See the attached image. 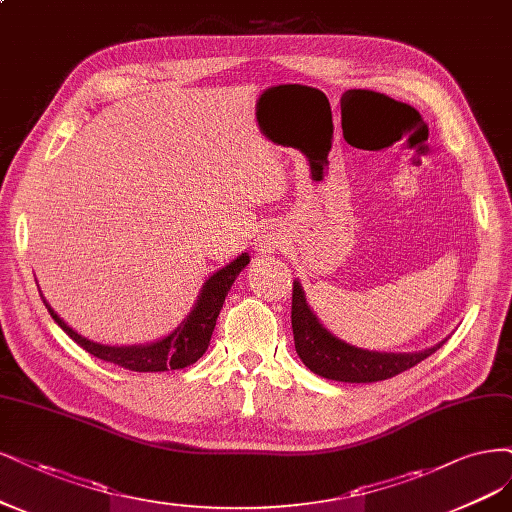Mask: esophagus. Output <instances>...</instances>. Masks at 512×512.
Segmentation results:
<instances>
[{"label":"esophagus","mask_w":512,"mask_h":512,"mask_svg":"<svg viewBox=\"0 0 512 512\" xmlns=\"http://www.w3.org/2000/svg\"><path fill=\"white\" fill-rule=\"evenodd\" d=\"M275 245H277V235L271 233V231H267V233H264V235L260 237V245H258V248H260L262 252H271V250L275 248Z\"/></svg>","instance_id":"esophagus-1"}]
</instances>
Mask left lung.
<instances>
[{"label":"left lung","mask_w":512,"mask_h":512,"mask_svg":"<svg viewBox=\"0 0 512 512\" xmlns=\"http://www.w3.org/2000/svg\"><path fill=\"white\" fill-rule=\"evenodd\" d=\"M292 332L296 354L311 373L332 381L347 383H373L392 379L404 370L413 368L421 360L432 356L443 345L438 343L417 354H379V351L358 349L347 345L317 322L313 311L307 307L305 292L298 281L292 286Z\"/></svg>","instance_id":"1"}]
</instances>
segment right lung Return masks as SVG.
<instances>
[{
  "label": "right lung",
  "instance_id": "obj_1",
  "mask_svg": "<svg viewBox=\"0 0 512 512\" xmlns=\"http://www.w3.org/2000/svg\"><path fill=\"white\" fill-rule=\"evenodd\" d=\"M250 262L248 254H241L231 264H226L224 269L211 275L201 290L199 301L195 309L190 311L186 320L175 328L169 337L156 341L152 345H133V347H110L93 343L76 330L69 328L61 317L50 309V305L44 301L48 313L69 337H72L88 354H93L99 360L112 362L116 366H122L127 370H135V373H163V370H178L195 364L209 345L211 332L216 328V320L220 315V309L224 305V298L235 284L237 275L245 269V264Z\"/></svg>",
  "mask_w": 512,
  "mask_h": 512
}]
</instances>
